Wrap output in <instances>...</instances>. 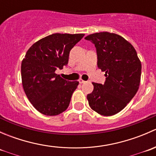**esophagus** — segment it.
<instances>
[{
	"instance_id": "34e87169",
	"label": "esophagus",
	"mask_w": 156,
	"mask_h": 156,
	"mask_svg": "<svg viewBox=\"0 0 156 156\" xmlns=\"http://www.w3.org/2000/svg\"><path fill=\"white\" fill-rule=\"evenodd\" d=\"M78 81H79L80 84H83V83L85 82V81H84V80H82V79H79L78 80Z\"/></svg>"
}]
</instances>
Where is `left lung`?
I'll use <instances>...</instances> for the list:
<instances>
[{
    "label": "left lung",
    "instance_id": "obj_1",
    "mask_svg": "<svg viewBox=\"0 0 156 156\" xmlns=\"http://www.w3.org/2000/svg\"><path fill=\"white\" fill-rule=\"evenodd\" d=\"M97 50V66L106 72L104 84L93 82L89 106L105 116L122 111L139 89L141 62L134 48L124 37L107 31L85 37Z\"/></svg>",
    "mask_w": 156,
    "mask_h": 156
}]
</instances>
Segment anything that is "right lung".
I'll list each match as a JSON object with an SVG mask.
<instances>
[{"mask_svg":"<svg viewBox=\"0 0 156 156\" xmlns=\"http://www.w3.org/2000/svg\"><path fill=\"white\" fill-rule=\"evenodd\" d=\"M84 34H50L34 43L22 62L23 89L34 108L45 115H57L68 108L78 81L55 73L67 66L70 50Z\"/></svg>","mask_w":156,"mask_h":156,"instance_id":"1","label":"right lung"}]
</instances>
